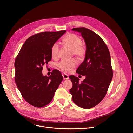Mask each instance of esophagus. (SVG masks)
Returning a JSON list of instances; mask_svg holds the SVG:
<instances>
[{
    "instance_id": "1",
    "label": "esophagus",
    "mask_w": 133,
    "mask_h": 133,
    "mask_svg": "<svg viewBox=\"0 0 133 133\" xmlns=\"http://www.w3.org/2000/svg\"><path fill=\"white\" fill-rule=\"evenodd\" d=\"M63 77L64 79H68L69 78V76L68 75H67V74H64L63 75Z\"/></svg>"
}]
</instances>
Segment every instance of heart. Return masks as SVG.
<instances>
[{
	"label": "heart",
	"mask_w": 133,
	"mask_h": 133,
	"mask_svg": "<svg viewBox=\"0 0 133 133\" xmlns=\"http://www.w3.org/2000/svg\"><path fill=\"white\" fill-rule=\"evenodd\" d=\"M62 43L70 48L73 55L78 59L84 58L86 54V48L82 44V40L80 37L72 33L68 34L63 38ZM59 51V45L57 43H54L51 48V55L54 59L58 58ZM77 64L76 61L74 59L62 60L58 64V67L63 72H70L77 66Z\"/></svg>",
	"instance_id": "heart-1"
}]
</instances>
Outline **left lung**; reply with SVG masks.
Wrapping results in <instances>:
<instances>
[{
  "instance_id": "left-lung-1",
  "label": "left lung",
  "mask_w": 133,
  "mask_h": 133,
  "mask_svg": "<svg viewBox=\"0 0 133 133\" xmlns=\"http://www.w3.org/2000/svg\"><path fill=\"white\" fill-rule=\"evenodd\" d=\"M72 30L81 32L86 43L85 58L76 70L86 78L79 83L77 77L70 76L72 87L69 91L75 104L88 109L98 105L107 94L113 76L110 52L102 38L92 30L85 27Z\"/></svg>"
}]
</instances>
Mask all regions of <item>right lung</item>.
<instances>
[{
	"label": "right lung",
	"instance_id": "obj_1",
	"mask_svg": "<svg viewBox=\"0 0 133 133\" xmlns=\"http://www.w3.org/2000/svg\"><path fill=\"white\" fill-rule=\"evenodd\" d=\"M66 30L35 34L25 41L15 61V80L24 99L31 105L42 107L52 99L63 79L54 69L50 76L43 75V66L51 59V48Z\"/></svg>",
	"mask_w": 133,
	"mask_h": 133
}]
</instances>
